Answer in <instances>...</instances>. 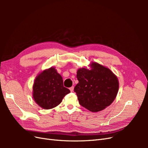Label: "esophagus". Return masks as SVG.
<instances>
[{"instance_id": "34e87169", "label": "esophagus", "mask_w": 148, "mask_h": 148, "mask_svg": "<svg viewBox=\"0 0 148 148\" xmlns=\"http://www.w3.org/2000/svg\"><path fill=\"white\" fill-rule=\"evenodd\" d=\"M73 89H74V87L73 86H71V88H70V90L71 92L73 91Z\"/></svg>"}]
</instances>
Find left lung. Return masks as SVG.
<instances>
[{
  "mask_svg": "<svg viewBox=\"0 0 148 148\" xmlns=\"http://www.w3.org/2000/svg\"><path fill=\"white\" fill-rule=\"evenodd\" d=\"M90 69L77 70L78 83L74 88L79 104L93 112L101 111L115 100L119 88L117 77L109 68L91 62Z\"/></svg>",
  "mask_w": 148,
  "mask_h": 148,
  "instance_id": "left-lung-1",
  "label": "left lung"
}]
</instances>
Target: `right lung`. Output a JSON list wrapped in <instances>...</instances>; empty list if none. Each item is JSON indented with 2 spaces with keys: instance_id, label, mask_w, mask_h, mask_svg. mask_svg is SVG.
Instances as JSON below:
<instances>
[{
  "instance_id": "1",
  "label": "right lung",
  "mask_w": 148,
  "mask_h": 148,
  "mask_svg": "<svg viewBox=\"0 0 148 148\" xmlns=\"http://www.w3.org/2000/svg\"><path fill=\"white\" fill-rule=\"evenodd\" d=\"M63 83V79L55 67L44 70L34 79L33 86L34 101L44 109L56 107L60 104L65 96L70 92Z\"/></svg>"
}]
</instances>
